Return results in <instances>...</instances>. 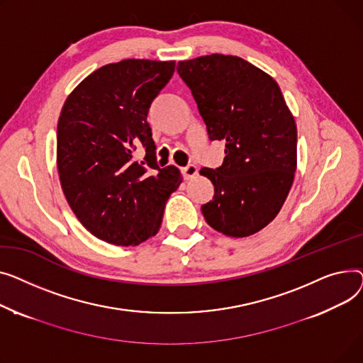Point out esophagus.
Here are the masks:
<instances>
[{"mask_svg": "<svg viewBox=\"0 0 363 363\" xmlns=\"http://www.w3.org/2000/svg\"><path fill=\"white\" fill-rule=\"evenodd\" d=\"M182 173H183V177L186 180H190V179H194L198 174V168L194 164H189L187 167L182 168Z\"/></svg>", "mask_w": 363, "mask_h": 363, "instance_id": "obj_1", "label": "esophagus"}]
</instances>
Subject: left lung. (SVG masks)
<instances>
[{"label":"left lung","mask_w":363,"mask_h":363,"mask_svg":"<svg viewBox=\"0 0 363 363\" xmlns=\"http://www.w3.org/2000/svg\"><path fill=\"white\" fill-rule=\"evenodd\" d=\"M211 140L225 142L221 167L202 168L214 198L206 223L230 238H247L279 214L297 165L294 118L277 82L246 60L211 54L179 61Z\"/></svg>","instance_id":"obj_1"}]
</instances>
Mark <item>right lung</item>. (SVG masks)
Instances as JSON below:
<instances>
[{
	"label": "right lung",
	"mask_w": 363,
	"mask_h": 363,
	"mask_svg": "<svg viewBox=\"0 0 363 363\" xmlns=\"http://www.w3.org/2000/svg\"><path fill=\"white\" fill-rule=\"evenodd\" d=\"M174 67V61L136 58L106 64L62 105L57 168L64 196L83 227L106 243L136 246L155 236L165 202L182 183L177 167H158L146 121ZM139 144L143 162L134 158Z\"/></svg>",
	"instance_id": "right-lung-1"
}]
</instances>
